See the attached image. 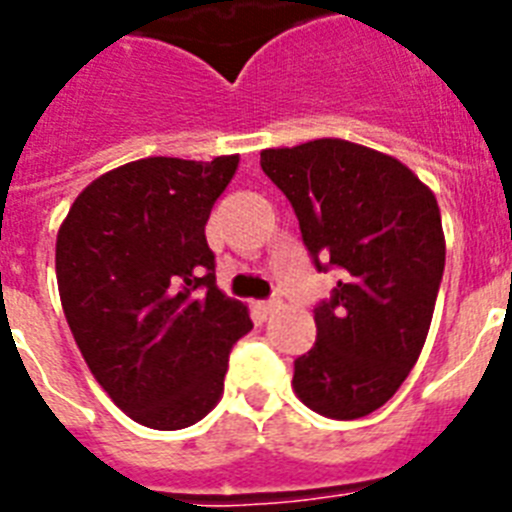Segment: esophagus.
Wrapping results in <instances>:
<instances>
[{"label": "esophagus", "instance_id": "obj_1", "mask_svg": "<svg viewBox=\"0 0 512 512\" xmlns=\"http://www.w3.org/2000/svg\"><path fill=\"white\" fill-rule=\"evenodd\" d=\"M281 299H268V302H263V309H265V315H273V312H278V309H281Z\"/></svg>", "mask_w": 512, "mask_h": 512}]
</instances>
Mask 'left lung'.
<instances>
[{
    "label": "left lung",
    "instance_id": "8db88e82",
    "mask_svg": "<svg viewBox=\"0 0 512 512\" xmlns=\"http://www.w3.org/2000/svg\"><path fill=\"white\" fill-rule=\"evenodd\" d=\"M260 166L299 218L304 244L343 270L315 309L317 343L294 362V393L330 419L388 403L427 341L445 270L435 192L398 158L320 137L268 148Z\"/></svg>",
    "mask_w": 512,
    "mask_h": 512
}]
</instances>
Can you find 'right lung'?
Segmentation results:
<instances>
[{
  "instance_id": "right-lung-1",
  "label": "right lung",
  "mask_w": 512,
  "mask_h": 512,
  "mask_svg": "<svg viewBox=\"0 0 512 512\" xmlns=\"http://www.w3.org/2000/svg\"><path fill=\"white\" fill-rule=\"evenodd\" d=\"M239 156L140 158L75 197L57 234V283L77 349L137 424L184 429L223 395L247 304L216 286L210 208Z\"/></svg>"
}]
</instances>
